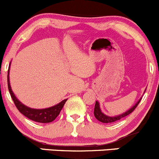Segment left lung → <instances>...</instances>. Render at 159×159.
<instances>
[{
	"label": "left lung",
	"mask_w": 159,
	"mask_h": 159,
	"mask_svg": "<svg viewBox=\"0 0 159 159\" xmlns=\"http://www.w3.org/2000/svg\"><path fill=\"white\" fill-rule=\"evenodd\" d=\"M141 99H142V98L139 101H138L137 103H136V105H135L134 106L132 107V108L129 109V110L127 111V112H125V113H124L123 114H120V115H119V116H116V117H108V116L105 115V114L101 111L100 107H99V104H98V102H95V109H94V115H95V118H96L97 120L101 121V122H102V123L115 122V121L120 120V119L123 118V117H126V116L129 115V114L132 113V112L135 110V108L137 107V105H139V103L140 102Z\"/></svg>",
	"instance_id": "8db88e82"
}]
</instances>
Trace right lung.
<instances>
[{
    "label": "right lung",
    "instance_id": "1",
    "mask_svg": "<svg viewBox=\"0 0 159 159\" xmlns=\"http://www.w3.org/2000/svg\"><path fill=\"white\" fill-rule=\"evenodd\" d=\"M7 85H8V89H9L11 96L13 99L14 105H16V108L18 109L19 111L23 115L28 117L30 120L35 121V122L39 123H50L52 122L53 120H55L56 117L59 115L60 112H61V109L64 107V104L66 102V99L63 100L62 102H60L55 106H53L48 108L45 109H33L30 108L25 106L24 105L20 102L17 100V98L15 97L13 95V92H12L11 86H10V81H9V69H8L7 72Z\"/></svg>",
    "mask_w": 159,
    "mask_h": 159
}]
</instances>
